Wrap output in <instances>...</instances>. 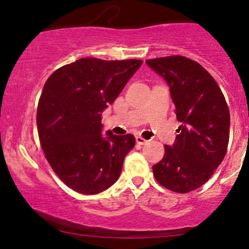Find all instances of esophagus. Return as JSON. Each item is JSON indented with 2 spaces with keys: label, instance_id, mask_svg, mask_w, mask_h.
<instances>
[{
  "label": "esophagus",
  "instance_id": "obj_1",
  "mask_svg": "<svg viewBox=\"0 0 249 249\" xmlns=\"http://www.w3.org/2000/svg\"><path fill=\"white\" fill-rule=\"evenodd\" d=\"M136 142H137L138 145H145V144H147V141H146L145 138L141 137V136H137V137H136Z\"/></svg>",
  "mask_w": 249,
  "mask_h": 249
}]
</instances>
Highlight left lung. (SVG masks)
<instances>
[{
    "mask_svg": "<svg viewBox=\"0 0 249 249\" xmlns=\"http://www.w3.org/2000/svg\"><path fill=\"white\" fill-rule=\"evenodd\" d=\"M170 88L179 135L153 165L155 179L172 192L185 194L203 186L220 165L229 142L230 113L213 77L195 61L173 55L146 60Z\"/></svg>",
    "mask_w": 249,
    "mask_h": 249,
    "instance_id": "left-lung-1",
    "label": "left lung"
}]
</instances>
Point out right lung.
Here are the masks:
<instances>
[{
	"mask_svg": "<svg viewBox=\"0 0 249 249\" xmlns=\"http://www.w3.org/2000/svg\"><path fill=\"white\" fill-rule=\"evenodd\" d=\"M142 63L84 57L59 68L44 85L37 107L40 145L54 172L74 192L94 195L120 177L135 137L102 134L101 115Z\"/></svg>",
	"mask_w": 249,
	"mask_h": 249,
	"instance_id": "obj_1",
	"label": "right lung"
}]
</instances>
